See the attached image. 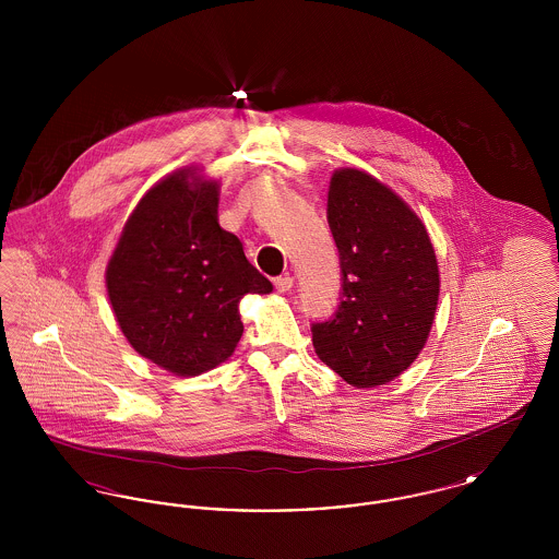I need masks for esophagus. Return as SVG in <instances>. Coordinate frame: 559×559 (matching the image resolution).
Listing matches in <instances>:
<instances>
[{
    "instance_id": "34e87169",
    "label": "esophagus",
    "mask_w": 559,
    "mask_h": 559,
    "mask_svg": "<svg viewBox=\"0 0 559 559\" xmlns=\"http://www.w3.org/2000/svg\"><path fill=\"white\" fill-rule=\"evenodd\" d=\"M293 287L292 276H276L274 278V289L278 293H287Z\"/></svg>"
}]
</instances>
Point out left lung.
Masks as SVG:
<instances>
[{
	"label": "left lung",
	"instance_id": "8db88e82",
	"mask_svg": "<svg viewBox=\"0 0 559 559\" xmlns=\"http://www.w3.org/2000/svg\"><path fill=\"white\" fill-rule=\"evenodd\" d=\"M326 222L342 289L331 319L312 322L320 360L354 388L392 381L426 346L440 274L426 226L388 187L358 169L331 178Z\"/></svg>",
	"mask_w": 559,
	"mask_h": 559
}]
</instances>
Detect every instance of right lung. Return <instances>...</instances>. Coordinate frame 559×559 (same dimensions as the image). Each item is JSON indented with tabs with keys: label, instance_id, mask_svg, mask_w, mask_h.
Masks as SVG:
<instances>
[{
	"label": "right lung",
	"instance_id": "obj_1",
	"mask_svg": "<svg viewBox=\"0 0 559 559\" xmlns=\"http://www.w3.org/2000/svg\"><path fill=\"white\" fill-rule=\"evenodd\" d=\"M188 176L178 171L142 197L108 262L107 289L133 349L192 377L235 352L240 297L270 293L272 283L219 228L217 185Z\"/></svg>",
	"mask_w": 559,
	"mask_h": 559
}]
</instances>
